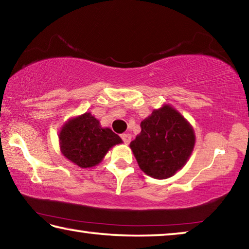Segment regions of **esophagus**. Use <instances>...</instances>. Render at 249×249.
I'll list each match as a JSON object with an SVG mask.
<instances>
[{
	"instance_id": "1",
	"label": "esophagus",
	"mask_w": 249,
	"mask_h": 249,
	"mask_svg": "<svg viewBox=\"0 0 249 249\" xmlns=\"http://www.w3.org/2000/svg\"><path fill=\"white\" fill-rule=\"evenodd\" d=\"M121 138L123 140V142H125V144H129L130 140H132V135L128 134V133H124L121 135Z\"/></svg>"
}]
</instances>
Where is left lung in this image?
Masks as SVG:
<instances>
[{
    "instance_id": "left-lung-1",
    "label": "left lung",
    "mask_w": 249,
    "mask_h": 249,
    "mask_svg": "<svg viewBox=\"0 0 249 249\" xmlns=\"http://www.w3.org/2000/svg\"><path fill=\"white\" fill-rule=\"evenodd\" d=\"M142 132L130 142L141 169L153 178L174 176L187 162L195 146V132L168 105L156 109L141 123Z\"/></svg>"
}]
</instances>
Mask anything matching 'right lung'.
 <instances>
[{
    "label": "right lung",
    "instance_id": "right-lung-1",
    "mask_svg": "<svg viewBox=\"0 0 249 249\" xmlns=\"http://www.w3.org/2000/svg\"><path fill=\"white\" fill-rule=\"evenodd\" d=\"M61 153L81 168L98 165L112 146L122 142L112 129L102 128L90 113L69 121L60 135Z\"/></svg>",
    "mask_w": 249,
    "mask_h": 249
}]
</instances>
